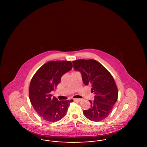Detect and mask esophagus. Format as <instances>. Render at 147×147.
I'll use <instances>...</instances> for the list:
<instances>
[{
	"label": "esophagus",
	"mask_w": 147,
	"mask_h": 147,
	"mask_svg": "<svg viewBox=\"0 0 147 147\" xmlns=\"http://www.w3.org/2000/svg\"><path fill=\"white\" fill-rule=\"evenodd\" d=\"M81 100H82L81 98H74V101H78V102H79V101H80Z\"/></svg>",
	"instance_id": "esophagus-1"
}]
</instances>
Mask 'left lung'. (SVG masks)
<instances>
[{"instance_id": "8db88e82", "label": "left lung", "mask_w": 147, "mask_h": 147, "mask_svg": "<svg viewBox=\"0 0 147 147\" xmlns=\"http://www.w3.org/2000/svg\"><path fill=\"white\" fill-rule=\"evenodd\" d=\"M74 69L82 73L85 85L91 86L95 94L94 101H89L90 107L84 110L89 120L101 121L111 113L118 98V89L111 74L94 59H78L73 61Z\"/></svg>"}]
</instances>
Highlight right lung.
<instances>
[{"mask_svg": "<svg viewBox=\"0 0 147 147\" xmlns=\"http://www.w3.org/2000/svg\"><path fill=\"white\" fill-rule=\"evenodd\" d=\"M73 67L68 61H53L44 64L35 73L30 82L28 94L34 110L46 121L55 122L63 119L69 107L70 100L59 101L52 97L61 77Z\"/></svg>", "mask_w": 147, "mask_h": 147, "instance_id": "1", "label": "right lung"}]
</instances>
